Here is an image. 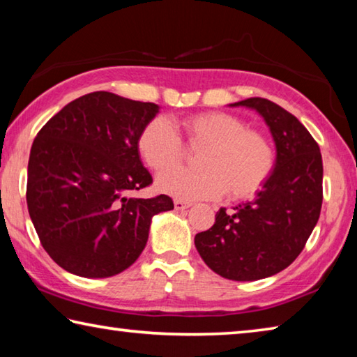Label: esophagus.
Here are the masks:
<instances>
[{
	"label": "esophagus",
	"mask_w": 357,
	"mask_h": 357,
	"mask_svg": "<svg viewBox=\"0 0 357 357\" xmlns=\"http://www.w3.org/2000/svg\"><path fill=\"white\" fill-rule=\"evenodd\" d=\"M190 206H192L190 202L174 200V209H176V211H183V209H187V208H190Z\"/></svg>",
	"instance_id": "esophagus-1"
}]
</instances>
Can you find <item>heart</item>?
<instances>
[{"label":"heart","mask_w":357,"mask_h":357,"mask_svg":"<svg viewBox=\"0 0 357 357\" xmlns=\"http://www.w3.org/2000/svg\"><path fill=\"white\" fill-rule=\"evenodd\" d=\"M183 130L190 146H203L200 168H172L159 174V192L178 200H208L223 192L233 200L249 198L261 189L274 170L273 144L263 134L250 130L243 119L223 112L193 114L174 124L154 118L138 135V153L151 170L162 172L183 157Z\"/></svg>","instance_id":"b5f03b06"}]
</instances>
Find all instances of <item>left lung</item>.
Returning a JSON list of instances; mask_svg holds the SVG:
<instances>
[{"label":"left lung","mask_w":357,"mask_h":357,"mask_svg":"<svg viewBox=\"0 0 357 357\" xmlns=\"http://www.w3.org/2000/svg\"><path fill=\"white\" fill-rule=\"evenodd\" d=\"M264 119L275 143V165L255 200L228 211L195 236L203 261L236 282L259 280L288 268L304 249L323 203V160L318 143L299 119L263 98L229 104Z\"/></svg>","instance_id":"obj_1"}]
</instances>
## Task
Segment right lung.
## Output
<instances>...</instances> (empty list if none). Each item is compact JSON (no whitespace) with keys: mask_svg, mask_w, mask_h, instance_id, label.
Listing matches in <instances>:
<instances>
[{"mask_svg":"<svg viewBox=\"0 0 357 357\" xmlns=\"http://www.w3.org/2000/svg\"><path fill=\"white\" fill-rule=\"evenodd\" d=\"M159 105L107 91L84 94L47 121L28 162L26 203L40 244L70 274L104 279L140 257L168 195L129 198L153 183L138 135Z\"/></svg>","mask_w":357,"mask_h":357,"instance_id":"add662e5","label":"right lung"}]
</instances>
